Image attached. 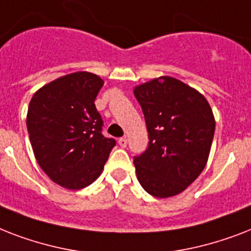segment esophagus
I'll list each match as a JSON object with an SVG mask.
<instances>
[{
  "label": "esophagus",
  "instance_id": "esophagus-1",
  "mask_svg": "<svg viewBox=\"0 0 251 251\" xmlns=\"http://www.w3.org/2000/svg\"><path fill=\"white\" fill-rule=\"evenodd\" d=\"M118 145L121 146V147H126L127 146V139L126 138H120L118 139Z\"/></svg>",
  "mask_w": 251,
  "mask_h": 251
}]
</instances>
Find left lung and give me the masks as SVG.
I'll use <instances>...</instances> for the list:
<instances>
[{
  "label": "left lung",
  "instance_id": "left-lung-1",
  "mask_svg": "<svg viewBox=\"0 0 251 251\" xmlns=\"http://www.w3.org/2000/svg\"><path fill=\"white\" fill-rule=\"evenodd\" d=\"M149 131V149L134 157L142 187L156 198L182 193L204 169L215 117L199 91L172 76L134 88Z\"/></svg>",
  "mask_w": 251,
  "mask_h": 251
}]
</instances>
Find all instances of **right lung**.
I'll list each match as a JSON object with an SVG mask.
<instances>
[{"label":"right lung","instance_id":"obj_1","mask_svg":"<svg viewBox=\"0 0 251 251\" xmlns=\"http://www.w3.org/2000/svg\"><path fill=\"white\" fill-rule=\"evenodd\" d=\"M104 84L96 74L76 72L33 94L27 130L37 164L57 185L80 190L101 175L116 141L101 134L95 99Z\"/></svg>","mask_w":251,"mask_h":251}]
</instances>
